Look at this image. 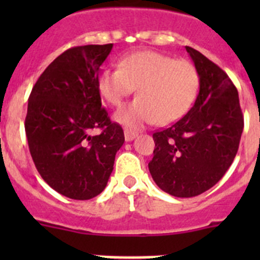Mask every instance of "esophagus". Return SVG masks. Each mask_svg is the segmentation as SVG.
I'll list each match as a JSON object with an SVG mask.
<instances>
[{"instance_id": "1", "label": "esophagus", "mask_w": 260, "mask_h": 260, "mask_svg": "<svg viewBox=\"0 0 260 260\" xmlns=\"http://www.w3.org/2000/svg\"><path fill=\"white\" fill-rule=\"evenodd\" d=\"M136 137H137V133L136 132H132V131L129 129L124 131V140L127 141V142H131V141L135 140Z\"/></svg>"}]
</instances>
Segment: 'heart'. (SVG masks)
I'll return each instance as SVG.
<instances>
[{"mask_svg": "<svg viewBox=\"0 0 260 260\" xmlns=\"http://www.w3.org/2000/svg\"><path fill=\"white\" fill-rule=\"evenodd\" d=\"M136 88L138 98L120 108L114 119L132 129L153 122L171 124L192 106L199 73L187 60L143 50L123 57L120 68H108L99 75V93L111 106L119 107Z\"/></svg>", "mask_w": 260, "mask_h": 260, "instance_id": "1", "label": "heart"}]
</instances>
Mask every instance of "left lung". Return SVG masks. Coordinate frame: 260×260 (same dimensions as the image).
I'll return each mask as SVG.
<instances>
[{
    "label": "left lung",
    "instance_id": "left-lung-1",
    "mask_svg": "<svg viewBox=\"0 0 260 260\" xmlns=\"http://www.w3.org/2000/svg\"><path fill=\"white\" fill-rule=\"evenodd\" d=\"M186 51L199 73L198 98L179 122L153 133L148 164L156 185L176 198L198 196L219 182L234 161L244 127L238 90L226 73L198 50Z\"/></svg>",
    "mask_w": 260,
    "mask_h": 260
}]
</instances>
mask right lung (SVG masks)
<instances>
[{
  "mask_svg": "<svg viewBox=\"0 0 260 260\" xmlns=\"http://www.w3.org/2000/svg\"><path fill=\"white\" fill-rule=\"evenodd\" d=\"M113 44L62 52L31 90L25 131L39 174L61 195L89 200L106 188L124 133L102 107L99 68ZM94 127L101 135L91 136Z\"/></svg>",
  "mask_w": 260,
  "mask_h": 260,
  "instance_id": "obj_1",
  "label": "right lung"
}]
</instances>
